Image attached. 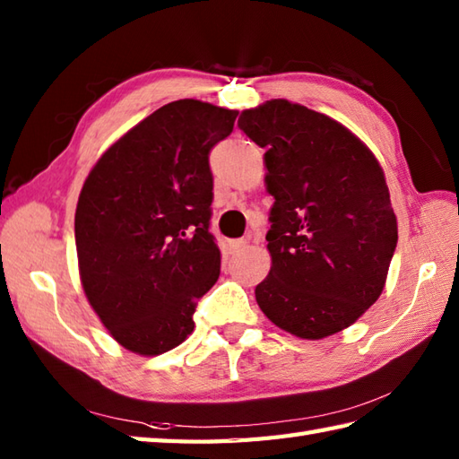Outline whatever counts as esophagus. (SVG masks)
<instances>
[{
  "instance_id": "34e87169",
  "label": "esophagus",
  "mask_w": 459,
  "mask_h": 459,
  "mask_svg": "<svg viewBox=\"0 0 459 459\" xmlns=\"http://www.w3.org/2000/svg\"><path fill=\"white\" fill-rule=\"evenodd\" d=\"M247 248H248V242L247 240H237V242H232V245H230L232 252H242V250H247Z\"/></svg>"
}]
</instances>
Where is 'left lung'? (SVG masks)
<instances>
[{"label": "left lung", "mask_w": 459, "mask_h": 459, "mask_svg": "<svg viewBox=\"0 0 459 459\" xmlns=\"http://www.w3.org/2000/svg\"><path fill=\"white\" fill-rule=\"evenodd\" d=\"M238 128L266 150L274 197L258 306L299 339L339 333L386 284L398 224L385 171L343 124L284 99L242 110Z\"/></svg>", "instance_id": "1"}]
</instances>
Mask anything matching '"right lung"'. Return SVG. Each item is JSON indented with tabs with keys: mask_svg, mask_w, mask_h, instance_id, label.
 <instances>
[{
	"mask_svg": "<svg viewBox=\"0 0 459 459\" xmlns=\"http://www.w3.org/2000/svg\"><path fill=\"white\" fill-rule=\"evenodd\" d=\"M237 110L183 99L126 132L94 163L74 212L84 296L118 343L168 353L193 333L195 299L221 272L209 232V152Z\"/></svg>",
	"mask_w": 459,
	"mask_h": 459,
	"instance_id": "add662e5",
	"label": "right lung"
}]
</instances>
